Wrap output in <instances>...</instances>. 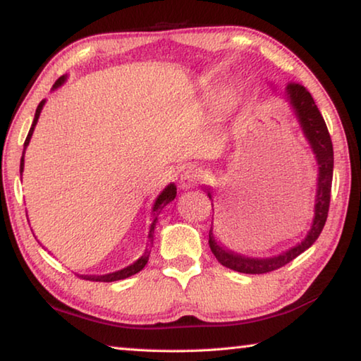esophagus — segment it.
<instances>
[{
  "label": "esophagus",
  "mask_w": 361,
  "mask_h": 361,
  "mask_svg": "<svg viewBox=\"0 0 361 361\" xmlns=\"http://www.w3.org/2000/svg\"><path fill=\"white\" fill-rule=\"evenodd\" d=\"M200 180H202V175L197 170L194 169H189L186 172H183L180 176V188L181 189H189V188H194L197 186Z\"/></svg>",
  "instance_id": "34e87169"
}]
</instances>
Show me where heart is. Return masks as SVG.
<instances>
[{
  "instance_id": "b5f03b06",
  "label": "heart",
  "mask_w": 361,
  "mask_h": 361,
  "mask_svg": "<svg viewBox=\"0 0 361 361\" xmlns=\"http://www.w3.org/2000/svg\"><path fill=\"white\" fill-rule=\"evenodd\" d=\"M242 92L239 84L228 82L216 90L213 99V114L218 121H226L232 118L240 108Z\"/></svg>"
}]
</instances>
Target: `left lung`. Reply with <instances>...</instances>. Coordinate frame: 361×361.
I'll return each instance as SVG.
<instances>
[{
	"instance_id": "obj_1",
	"label": "left lung",
	"mask_w": 361,
	"mask_h": 361,
	"mask_svg": "<svg viewBox=\"0 0 361 361\" xmlns=\"http://www.w3.org/2000/svg\"><path fill=\"white\" fill-rule=\"evenodd\" d=\"M286 99L290 100L293 111H295L304 135L307 138L310 148L314 151L317 164H319L314 221L312 226H310L307 235H305V239L301 243H298L296 247L286 250V252L277 256H272V258H248V256L229 252V250L219 245V242L215 239V235H213L212 228L209 232V245L212 248V253L215 255L218 262H221L223 266L242 274H266L288 264V262L295 259L296 256L305 252L309 247H312V243L319 239L320 232L328 218L334 166L331 137H329V132L326 129L325 119H323L320 109L317 108L312 95H310V92L304 87V85L298 82H290L286 85ZM209 197L212 199L210 192Z\"/></svg>"
}]
</instances>
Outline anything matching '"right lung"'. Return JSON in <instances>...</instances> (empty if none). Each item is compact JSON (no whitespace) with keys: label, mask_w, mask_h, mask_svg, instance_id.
<instances>
[{"label":"right lung","mask_w":361,"mask_h":361,"mask_svg":"<svg viewBox=\"0 0 361 361\" xmlns=\"http://www.w3.org/2000/svg\"><path fill=\"white\" fill-rule=\"evenodd\" d=\"M65 79H66V76H60L57 81H56V84H54V89L60 87V85L65 82ZM44 102L46 100H42L39 105H38V108H36L33 124H32V127H30V132H28V135H27L25 143H23V152H22V159H20V173L23 172V156H25V149H27V146L30 143V138H32V135H33L35 126H36V122H38V118H39V114H41V109H42V106H44ZM175 195H176V186L173 185V183H170V185L166 189H164V191L159 194V197L156 199L154 207H152V216H154V219H152V224H151V229H149V234H148L151 243H152V234H154L157 215H159V213H161V210L164 209V207L172 202V200L175 199ZM149 252H151V250H146V252L143 253V256H140V258L135 262H133V264L127 266L124 269H121V271H116V272H111V274H105V276H79V277H82L84 280H92V282H116V280L127 279V277L133 276V274L140 272L146 266V262H148V258H149Z\"/></svg>","instance_id":"right-lung-1"}]
</instances>
